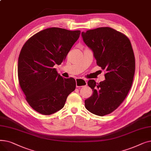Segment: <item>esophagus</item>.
Here are the masks:
<instances>
[{
  "instance_id": "1",
  "label": "esophagus",
  "mask_w": 151,
  "mask_h": 151,
  "mask_svg": "<svg viewBox=\"0 0 151 151\" xmlns=\"http://www.w3.org/2000/svg\"><path fill=\"white\" fill-rule=\"evenodd\" d=\"M88 84L87 81L82 78H76V88H81V87L86 86Z\"/></svg>"
}]
</instances>
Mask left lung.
<instances>
[{
    "instance_id": "1",
    "label": "left lung",
    "mask_w": 151,
    "mask_h": 151,
    "mask_svg": "<svg viewBox=\"0 0 151 151\" xmlns=\"http://www.w3.org/2000/svg\"><path fill=\"white\" fill-rule=\"evenodd\" d=\"M83 41L93 51L97 64L105 70V80H89L91 97L84 101L89 111L104 116L113 112L124 101L131 89L135 70V59L130 40L108 27L82 32Z\"/></svg>"
}]
</instances>
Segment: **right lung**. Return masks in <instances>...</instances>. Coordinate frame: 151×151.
<instances>
[{
  "instance_id": "right-lung-1",
  "label": "right lung",
  "mask_w": 151,
  "mask_h": 151,
  "mask_svg": "<svg viewBox=\"0 0 151 151\" xmlns=\"http://www.w3.org/2000/svg\"><path fill=\"white\" fill-rule=\"evenodd\" d=\"M80 34V30L48 28L23 45L18 58L19 84L29 105L37 112L50 115L58 111L75 91V79L62 78L54 66L65 60Z\"/></svg>"
}]
</instances>
